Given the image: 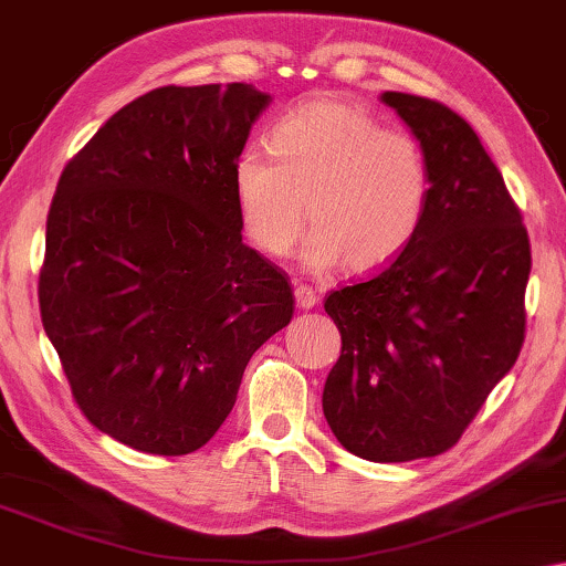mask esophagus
<instances>
[{"mask_svg":"<svg viewBox=\"0 0 566 566\" xmlns=\"http://www.w3.org/2000/svg\"><path fill=\"white\" fill-rule=\"evenodd\" d=\"M318 303V293L311 285H295V306L298 308H313Z\"/></svg>","mask_w":566,"mask_h":566,"instance_id":"esophagus-1","label":"esophagus"}]
</instances>
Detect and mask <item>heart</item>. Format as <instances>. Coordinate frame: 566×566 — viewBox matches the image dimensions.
Segmentation results:
<instances>
[{
    "mask_svg": "<svg viewBox=\"0 0 566 566\" xmlns=\"http://www.w3.org/2000/svg\"><path fill=\"white\" fill-rule=\"evenodd\" d=\"M268 146H248L232 164L242 228L260 253L289 255L311 214L316 228L303 263L328 271L346 260L349 271L369 273L420 232L432 174L412 134L385 128L352 103L318 98L283 113Z\"/></svg>",
    "mask_w": 566,
    "mask_h": 566,
    "instance_id": "heart-1",
    "label": "heart"
}]
</instances>
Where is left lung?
<instances>
[{"label":"left lung","instance_id":"8db88e82","mask_svg":"<svg viewBox=\"0 0 566 566\" xmlns=\"http://www.w3.org/2000/svg\"><path fill=\"white\" fill-rule=\"evenodd\" d=\"M430 161V205L392 263L334 291L342 334L324 415L364 460L446 453L518 359L532 245L501 171L465 118L438 101L381 93Z\"/></svg>","mask_w":566,"mask_h":566}]
</instances>
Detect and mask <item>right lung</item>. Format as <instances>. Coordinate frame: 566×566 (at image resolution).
<instances>
[{
	"label": "right lung",
	"instance_id": "1",
	"mask_svg": "<svg viewBox=\"0 0 566 566\" xmlns=\"http://www.w3.org/2000/svg\"><path fill=\"white\" fill-rule=\"evenodd\" d=\"M271 95L164 85L103 124L60 174L40 316L101 432L187 455L230 415L250 356L293 316L281 271L242 242L232 164Z\"/></svg>",
	"mask_w": 566,
	"mask_h": 566
}]
</instances>
